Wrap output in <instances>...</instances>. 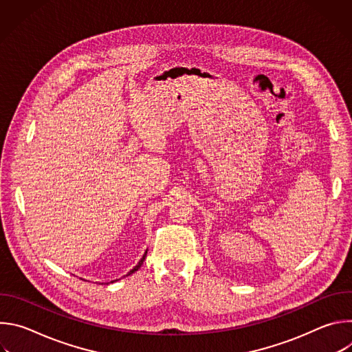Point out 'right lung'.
I'll list each match as a JSON object with an SVG mask.
<instances>
[{"label":"right lung","instance_id":"obj_1","mask_svg":"<svg viewBox=\"0 0 352 352\" xmlns=\"http://www.w3.org/2000/svg\"><path fill=\"white\" fill-rule=\"evenodd\" d=\"M146 254H147V250H146V252H144V255H143V258H142V259H140V261H139V263H138V265H136V266H135V267H133V269H132V270H131V272H129V273H128V274H126V276H129V274H132V273H135V272H136V270H138V269H139V267H140V266H142V265H143V261H144V258H146ZM111 283H114V281H111Z\"/></svg>","mask_w":352,"mask_h":352}]
</instances>
